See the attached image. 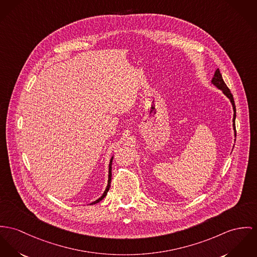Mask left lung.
Wrapping results in <instances>:
<instances>
[{
  "mask_svg": "<svg viewBox=\"0 0 257 257\" xmlns=\"http://www.w3.org/2000/svg\"><path fill=\"white\" fill-rule=\"evenodd\" d=\"M211 83H212L214 86H216L219 90L223 91L224 95H226V97L230 99V101L232 102L233 109H234V118H233L234 124H233V127H234V130H235V136H236L237 134H236V126H235V119H236V105H235V101H234L233 95L231 94L229 88L227 87V85L225 84L224 80L222 78V75H221V73H220L219 68L216 69V71H215V73H214V76H213V78L211 80Z\"/></svg>",
  "mask_w": 257,
  "mask_h": 257,
  "instance_id": "8db88e82",
  "label": "left lung"
}]
</instances>
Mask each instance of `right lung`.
I'll list each match as a JSON object with an SVG mask.
<instances>
[{
  "label": "right lung",
  "mask_w": 257,
  "mask_h": 257,
  "mask_svg": "<svg viewBox=\"0 0 257 257\" xmlns=\"http://www.w3.org/2000/svg\"><path fill=\"white\" fill-rule=\"evenodd\" d=\"M112 159H113V157L110 158V161H109V166H108V181H107L106 189H105V191L103 192V194H102V196H101L100 198H98V199H97V200H95V201H93V202H92V203H90V204L98 203V202H99L102 198H104V197L106 196V194H107V192H108V190H109V188H110V183H111V164H112Z\"/></svg>",
  "instance_id": "add662e5"
}]
</instances>
